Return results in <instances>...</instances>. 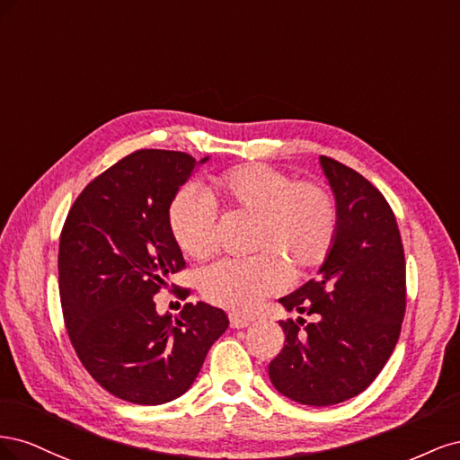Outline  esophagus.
<instances>
[{
	"instance_id": "esophagus-1",
	"label": "esophagus",
	"mask_w": 460,
	"mask_h": 460,
	"mask_svg": "<svg viewBox=\"0 0 460 460\" xmlns=\"http://www.w3.org/2000/svg\"><path fill=\"white\" fill-rule=\"evenodd\" d=\"M228 320H230V326H232V328H247V326H249V318H245V316H242V314L230 313Z\"/></svg>"
}]
</instances>
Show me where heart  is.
I'll list each match as a JSON object with an SVG mask.
<instances>
[{
  "label": "heart",
  "mask_w": 460,
  "mask_h": 460,
  "mask_svg": "<svg viewBox=\"0 0 460 460\" xmlns=\"http://www.w3.org/2000/svg\"><path fill=\"white\" fill-rule=\"evenodd\" d=\"M215 207L253 215L252 249H261L252 257L217 261L201 272V296L222 309L253 311L284 288L285 256L296 269H314L336 242L338 207L324 186L297 182L264 164H242L215 174L207 193L191 184L174 193L169 226L184 255L205 259L211 253Z\"/></svg>",
  "instance_id": "heart-1"
}]
</instances>
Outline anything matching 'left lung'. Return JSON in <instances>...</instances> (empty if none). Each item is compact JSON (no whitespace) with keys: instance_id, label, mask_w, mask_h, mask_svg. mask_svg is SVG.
<instances>
[{"instance_id":"left-lung-1","label":"left lung","mask_w":460,"mask_h":460,"mask_svg":"<svg viewBox=\"0 0 460 460\" xmlns=\"http://www.w3.org/2000/svg\"><path fill=\"white\" fill-rule=\"evenodd\" d=\"M338 207V234L318 276L280 299L313 316L280 320L284 349L269 365L272 385L301 405L328 407L374 382L392 357L405 316V252L385 198L365 176L320 157Z\"/></svg>"}]
</instances>
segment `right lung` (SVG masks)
<instances>
[{
  "label": "right lung",
  "instance_id": "right-lung-1",
  "mask_svg": "<svg viewBox=\"0 0 460 460\" xmlns=\"http://www.w3.org/2000/svg\"><path fill=\"white\" fill-rule=\"evenodd\" d=\"M207 159L134 151L82 190L61 232L59 294L68 338L92 378L136 405L186 394L228 328L226 313L207 303H186L172 318L157 314L153 301L186 267L169 207ZM178 294L186 299L190 289Z\"/></svg>",
  "mask_w": 460,
  "mask_h": 460
}]
</instances>
